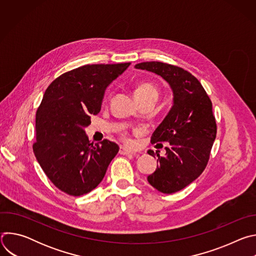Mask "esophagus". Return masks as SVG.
<instances>
[{
    "mask_svg": "<svg viewBox=\"0 0 256 256\" xmlns=\"http://www.w3.org/2000/svg\"><path fill=\"white\" fill-rule=\"evenodd\" d=\"M120 155H132V151L126 149V148H124V147H120Z\"/></svg>",
    "mask_w": 256,
    "mask_h": 256,
    "instance_id": "34e87169",
    "label": "esophagus"
}]
</instances>
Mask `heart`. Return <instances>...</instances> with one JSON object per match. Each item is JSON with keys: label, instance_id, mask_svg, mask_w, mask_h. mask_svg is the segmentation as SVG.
I'll list each match as a JSON object with an SVG mask.
<instances>
[{"label": "heart", "instance_id": "1", "mask_svg": "<svg viewBox=\"0 0 256 256\" xmlns=\"http://www.w3.org/2000/svg\"><path fill=\"white\" fill-rule=\"evenodd\" d=\"M134 95L136 100L142 99L148 96H155L157 97L158 95V88L156 85L150 82H140L136 85L134 90ZM122 138L124 140H128V136L126 134H122Z\"/></svg>", "mask_w": 256, "mask_h": 256}]
</instances>
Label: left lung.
<instances>
[{
	"instance_id": "obj_1",
	"label": "left lung",
	"mask_w": 256,
	"mask_h": 256,
	"mask_svg": "<svg viewBox=\"0 0 256 256\" xmlns=\"http://www.w3.org/2000/svg\"><path fill=\"white\" fill-rule=\"evenodd\" d=\"M166 80L173 91V106L153 132L151 142H168L165 156L157 155L156 171L149 184L163 194H174L186 188L204 170L216 134L212 101L200 81L180 66L161 62H144L134 66Z\"/></svg>"
}]
</instances>
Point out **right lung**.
<instances>
[{"instance_id": "right-lung-1", "label": "right lung", "mask_w": 256, "mask_h": 256, "mask_svg": "<svg viewBox=\"0 0 256 256\" xmlns=\"http://www.w3.org/2000/svg\"><path fill=\"white\" fill-rule=\"evenodd\" d=\"M130 64H85L60 75L46 90L36 112L33 152L48 179L66 194L93 190L118 153L114 142H91L84 128L99 114L107 86Z\"/></svg>"}]
</instances>
